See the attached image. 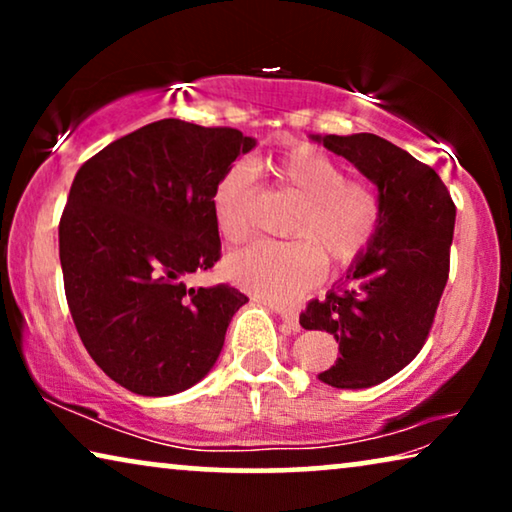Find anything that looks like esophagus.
Listing matches in <instances>:
<instances>
[{
	"mask_svg": "<svg viewBox=\"0 0 512 512\" xmlns=\"http://www.w3.org/2000/svg\"><path fill=\"white\" fill-rule=\"evenodd\" d=\"M279 314V319H282V324L289 328V331H300V324H298V312L293 310H275Z\"/></svg>",
	"mask_w": 512,
	"mask_h": 512,
	"instance_id": "obj_1",
	"label": "esophagus"
}]
</instances>
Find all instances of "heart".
<instances>
[{"mask_svg":"<svg viewBox=\"0 0 512 512\" xmlns=\"http://www.w3.org/2000/svg\"><path fill=\"white\" fill-rule=\"evenodd\" d=\"M270 177L291 191L300 209L289 226L291 242H256L226 261L230 282L265 303L293 305L333 270L349 268L366 254L382 226V202L373 186L347 179V170L326 151L296 144L265 160ZM254 174L233 163L212 191L216 230L230 244L251 233Z\"/></svg>","mask_w":512,"mask_h":512,"instance_id":"obj_1","label":"heart"}]
</instances>
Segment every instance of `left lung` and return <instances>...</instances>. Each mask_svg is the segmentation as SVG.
I'll return each mask as SVG.
<instances>
[{
  "instance_id": "obj_1",
  "label": "left lung",
  "mask_w": 512,
  "mask_h": 512,
  "mask_svg": "<svg viewBox=\"0 0 512 512\" xmlns=\"http://www.w3.org/2000/svg\"><path fill=\"white\" fill-rule=\"evenodd\" d=\"M377 188L382 226L338 289L300 314L307 333H328L340 356L317 375L335 389L375 387L403 370L431 331L450 272L454 202L436 170L387 139L312 135Z\"/></svg>"
}]
</instances>
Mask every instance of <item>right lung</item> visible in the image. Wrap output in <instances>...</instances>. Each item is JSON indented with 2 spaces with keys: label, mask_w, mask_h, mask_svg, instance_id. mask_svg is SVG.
<instances>
[{
  "label": "right lung",
  "mask_w": 512,
  "mask_h": 512,
  "mask_svg": "<svg viewBox=\"0 0 512 512\" xmlns=\"http://www.w3.org/2000/svg\"><path fill=\"white\" fill-rule=\"evenodd\" d=\"M256 146L233 128L163 118L81 165L60 219V265L74 326L93 361L139 396L198 384L247 296L186 286L221 256L216 181Z\"/></svg>",
  "instance_id": "1"
}]
</instances>
